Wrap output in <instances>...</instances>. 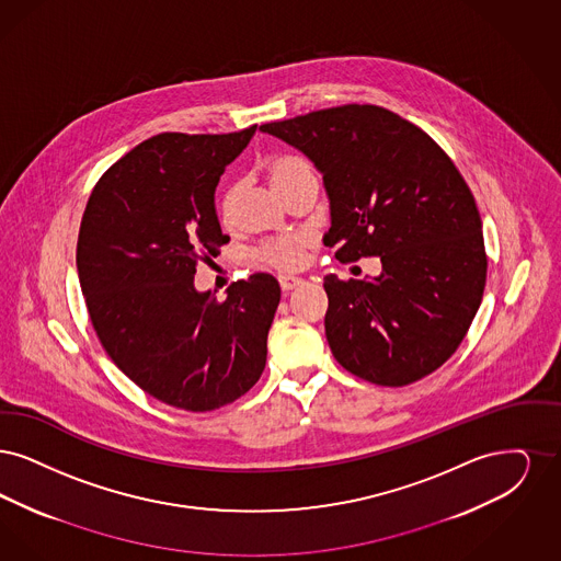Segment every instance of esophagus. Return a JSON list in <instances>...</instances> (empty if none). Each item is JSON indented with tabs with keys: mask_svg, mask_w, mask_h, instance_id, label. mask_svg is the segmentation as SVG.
<instances>
[{
	"mask_svg": "<svg viewBox=\"0 0 561 561\" xmlns=\"http://www.w3.org/2000/svg\"><path fill=\"white\" fill-rule=\"evenodd\" d=\"M278 283H280V289L285 293L293 291V289H297V287H301L304 285V280L301 278H297V276H278Z\"/></svg>",
	"mask_w": 561,
	"mask_h": 561,
	"instance_id": "obj_1",
	"label": "esophagus"
}]
</instances>
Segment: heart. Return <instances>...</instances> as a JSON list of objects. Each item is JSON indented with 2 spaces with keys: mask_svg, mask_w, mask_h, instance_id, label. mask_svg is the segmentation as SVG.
Returning <instances> with one entry per match:
<instances>
[{
  "mask_svg": "<svg viewBox=\"0 0 561 561\" xmlns=\"http://www.w3.org/2000/svg\"><path fill=\"white\" fill-rule=\"evenodd\" d=\"M268 175L274 191L278 195H283L287 188H291L293 184H297L299 180H304L308 175H314V173H312V168L304 159L285 154V157H276V159L270 161ZM234 201H237V188L226 191V195L221 196V203H219L221 218L230 219L232 209H234ZM308 247H310V239L308 237H297L295 234V237H285L280 241L266 244L260 251V255H262V260H266L272 266L295 270L306 262Z\"/></svg>",
  "mask_w": 561,
  "mask_h": 561,
  "instance_id": "b5f03b06",
  "label": "heart"
}]
</instances>
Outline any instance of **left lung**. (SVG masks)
<instances>
[{"mask_svg": "<svg viewBox=\"0 0 561 561\" xmlns=\"http://www.w3.org/2000/svg\"><path fill=\"white\" fill-rule=\"evenodd\" d=\"M270 134L322 175L337 260L377 255L381 274L324 276L327 342L352 375L388 388L444 365L476 317L486 285L482 219L461 173L413 123L373 104H345Z\"/></svg>", "mask_w": 561, "mask_h": 561, "instance_id": "1", "label": "left lung"}]
</instances>
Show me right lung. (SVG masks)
<instances>
[{
  "label": "right lung",
  "mask_w": 561,
  "mask_h": 561,
  "mask_svg": "<svg viewBox=\"0 0 561 561\" xmlns=\"http://www.w3.org/2000/svg\"><path fill=\"white\" fill-rule=\"evenodd\" d=\"M255 129L148 138L98 180L81 219L77 272L98 337L138 388L175 409L226 407L266 366L278 280L251 274L224 301L195 287L198 260L228 243L219 175Z\"/></svg>",
  "instance_id": "add662e5"
}]
</instances>
